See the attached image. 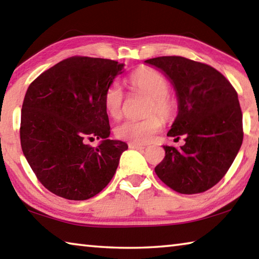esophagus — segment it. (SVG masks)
<instances>
[{"label": "esophagus", "mask_w": 259, "mask_h": 259, "mask_svg": "<svg viewBox=\"0 0 259 259\" xmlns=\"http://www.w3.org/2000/svg\"><path fill=\"white\" fill-rule=\"evenodd\" d=\"M129 147L135 148V150H139V151H142V150H144V148H145V146L138 145V144H135V143H129Z\"/></svg>", "instance_id": "esophagus-1"}]
</instances>
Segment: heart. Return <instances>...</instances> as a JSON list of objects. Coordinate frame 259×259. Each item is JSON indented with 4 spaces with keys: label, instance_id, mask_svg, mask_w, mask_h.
Returning <instances> with one entry per match:
<instances>
[{
    "label": "heart",
    "instance_id": "b5f03b06",
    "mask_svg": "<svg viewBox=\"0 0 259 259\" xmlns=\"http://www.w3.org/2000/svg\"><path fill=\"white\" fill-rule=\"evenodd\" d=\"M128 83L133 91L150 97L146 107L148 116L144 120H124L115 126L114 134L119 139L135 144L150 143L163 125V121L158 116L168 120L176 114V102L168 95L169 82L160 72L144 67L136 69L129 76ZM123 102V90L117 83H113L104 96V106L108 115L119 119Z\"/></svg>",
    "mask_w": 259,
    "mask_h": 259
}]
</instances>
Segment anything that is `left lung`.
I'll use <instances>...</instances> for the list:
<instances>
[{"instance_id": "8db88e82", "label": "left lung", "mask_w": 259, "mask_h": 259, "mask_svg": "<svg viewBox=\"0 0 259 259\" xmlns=\"http://www.w3.org/2000/svg\"><path fill=\"white\" fill-rule=\"evenodd\" d=\"M145 63L163 71L176 89L179 111L168 136L185 135L181 148L163 146L155 174L181 194L208 191L225 176L242 145L238 94L221 72L200 61L163 56Z\"/></svg>"}]
</instances>
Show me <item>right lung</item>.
I'll use <instances>...</instances> for the list:
<instances>
[{"label": "right lung", "instance_id": "1", "mask_svg": "<svg viewBox=\"0 0 259 259\" xmlns=\"http://www.w3.org/2000/svg\"><path fill=\"white\" fill-rule=\"evenodd\" d=\"M123 65L74 56L30 83L20 121L26 160L47 190L67 200H88L111 182L128 145L111 134L104 96ZM102 138L97 148L89 139Z\"/></svg>", "mask_w": 259, "mask_h": 259}]
</instances>
